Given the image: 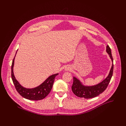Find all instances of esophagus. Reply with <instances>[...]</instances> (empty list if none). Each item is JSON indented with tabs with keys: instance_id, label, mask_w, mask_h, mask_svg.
<instances>
[{
	"instance_id": "obj_1",
	"label": "esophagus",
	"mask_w": 126,
	"mask_h": 126,
	"mask_svg": "<svg viewBox=\"0 0 126 126\" xmlns=\"http://www.w3.org/2000/svg\"><path fill=\"white\" fill-rule=\"evenodd\" d=\"M70 70V68L69 67H66L65 69V71H69Z\"/></svg>"
}]
</instances>
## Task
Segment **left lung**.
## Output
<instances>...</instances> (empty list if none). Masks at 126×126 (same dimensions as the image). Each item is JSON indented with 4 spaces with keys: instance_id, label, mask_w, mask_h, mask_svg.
<instances>
[{
    "instance_id": "obj_1",
    "label": "left lung",
    "mask_w": 126,
    "mask_h": 126,
    "mask_svg": "<svg viewBox=\"0 0 126 126\" xmlns=\"http://www.w3.org/2000/svg\"><path fill=\"white\" fill-rule=\"evenodd\" d=\"M106 52L112 61V65L108 75L106 78L99 83L94 85H85L79 79L73 77L74 81L71 89L74 94L79 97L91 98L95 97L102 93L108 87L113 73V59L111 55V49L108 45L106 47Z\"/></svg>"
}]
</instances>
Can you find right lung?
<instances>
[{
	"label": "right lung",
	"mask_w": 126,
	"mask_h": 126,
	"mask_svg": "<svg viewBox=\"0 0 126 126\" xmlns=\"http://www.w3.org/2000/svg\"><path fill=\"white\" fill-rule=\"evenodd\" d=\"M16 53H17V52H16ZM15 56L13 60L11 66V77L13 84H14L18 93L22 97L28 99V100L37 101L44 98L51 90L53 82L55 81V78L56 76L58 75V73L53 74L48 77L42 84L36 87L33 88H25L19 83L14 75L13 66H14Z\"/></svg>",
	"instance_id": "obj_1"
}]
</instances>
